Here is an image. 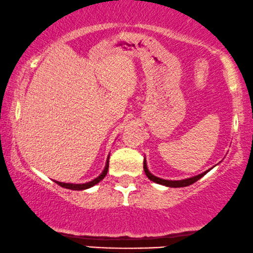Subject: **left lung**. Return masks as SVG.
I'll return each instance as SVG.
<instances>
[{"label": "left lung", "instance_id": "left-lung-1", "mask_svg": "<svg viewBox=\"0 0 253 253\" xmlns=\"http://www.w3.org/2000/svg\"><path fill=\"white\" fill-rule=\"evenodd\" d=\"M144 170H145V174L148 178L151 179V181H153L155 183H158V184H162V185H166V186H170V188H182V186H188L190 184H193V183L198 181L203 177L204 175L206 174L207 171L203 172V174L200 175H197L195 177H191V178H186V179H181V181H168V179H162V178H159L157 176L152 175L150 171H148L147 169V166H146V161H144Z\"/></svg>", "mask_w": 253, "mask_h": 253}]
</instances>
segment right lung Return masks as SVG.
I'll list each match as a JSON object with an SVG mask.
<instances>
[{"instance_id":"add662e5","label":"right lung","mask_w":253,"mask_h":253,"mask_svg":"<svg viewBox=\"0 0 253 253\" xmlns=\"http://www.w3.org/2000/svg\"><path fill=\"white\" fill-rule=\"evenodd\" d=\"M108 167H109V158H108V160H107V165H106L105 169H103V171L101 172V175L98 176V177H96L95 179H93V181H91V182L84 183V184H71V183H62V182H57V181H55V182H56L60 186H62V188H65V189L78 190V191L79 190H85V189L91 188V186H93V185H95L96 183H99L101 179L105 178V176L107 175V171H108Z\"/></svg>"}]
</instances>
